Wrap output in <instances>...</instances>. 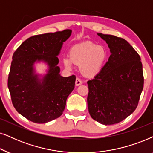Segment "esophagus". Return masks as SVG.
Here are the masks:
<instances>
[{"label":"esophagus","instance_id":"1","mask_svg":"<svg viewBox=\"0 0 153 153\" xmlns=\"http://www.w3.org/2000/svg\"><path fill=\"white\" fill-rule=\"evenodd\" d=\"M81 84H82V80H81L79 78H77L76 80H75V85H76V86H79V85H80Z\"/></svg>","mask_w":153,"mask_h":153}]
</instances>
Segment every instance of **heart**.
<instances>
[{
	"instance_id": "b5f03b06",
	"label": "heart",
	"mask_w": 153,
	"mask_h": 153,
	"mask_svg": "<svg viewBox=\"0 0 153 153\" xmlns=\"http://www.w3.org/2000/svg\"><path fill=\"white\" fill-rule=\"evenodd\" d=\"M106 57L107 52L103 47L85 42L75 45L71 49L70 57H64V64L68 68H71L73 63L80 66L82 74L91 76L101 71Z\"/></svg>"
}]
</instances>
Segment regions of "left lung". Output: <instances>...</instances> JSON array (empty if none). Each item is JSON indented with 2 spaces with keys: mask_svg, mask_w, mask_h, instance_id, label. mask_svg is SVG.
Wrapping results in <instances>:
<instances>
[{
  "mask_svg": "<svg viewBox=\"0 0 153 153\" xmlns=\"http://www.w3.org/2000/svg\"><path fill=\"white\" fill-rule=\"evenodd\" d=\"M108 45L111 55L94 78L87 81L91 117L105 125L124 120L135 111L143 89L140 57L127 40L97 33Z\"/></svg>",
  "mask_w": 153,
  "mask_h": 153,
  "instance_id": "obj_1",
  "label": "left lung"
}]
</instances>
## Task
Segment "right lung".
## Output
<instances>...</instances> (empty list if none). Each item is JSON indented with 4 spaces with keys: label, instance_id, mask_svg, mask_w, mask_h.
Segmentation results:
<instances>
[{
    "label": "right lung",
    "instance_id": "obj_1",
    "mask_svg": "<svg viewBox=\"0 0 153 153\" xmlns=\"http://www.w3.org/2000/svg\"><path fill=\"white\" fill-rule=\"evenodd\" d=\"M72 30L40 34L28 38L14 52L7 86L18 113L35 123H46L62 115L66 99L75 87V76L62 77L57 56ZM47 63L48 73L40 79L36 61Z\"/></svg>",
    "mask_w": 153,
    "mask_h": 153
}]
</instances>
